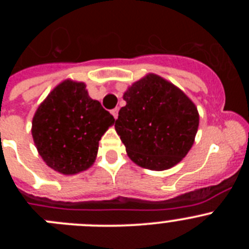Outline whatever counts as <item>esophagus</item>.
<instances>
[{
	"label": "esophagus",
	"instance_id": "1",
	"mask_svg": "<svg viewBox=\"0 0 249 249\" xmlns=\"http://www.w3.org/2000/svg\"><path fill=\"white\" fill-rule=\"evenodd\" d=\"M111 113H112V116H113L114 118H117V117H118V108H114V109H112V111H111Z\"/></svg>",
	"mask_w": 249,
	"mask_h": 249
}]
</instances>
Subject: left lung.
Segmentation results:
<instances>
[{"label": "left lung", "instance_id": "8db88e82", "mask_svg": "<svg viewBox=\"0 0 249 249\" xmlns=\"http://www.w3.org/2000/svg\"><path fill=\"white\" fill-rule=\"evenodd\" d=\"M114 128L136 164L152 171L176 166L195 142L199 114L184 92L149 73L128 87Z\"/></svg>", "mask_w": 249, "mask_h": 249}]
</instances>
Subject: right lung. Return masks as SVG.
Listing matches in <instances>:
<instances>
[{"instance_id":"obj_1","label":"right lung","mask_w":249,"mask_h":249,"mask_svg":"<svg viewBox=\"0 0 249 249\" xmlns=\"http://www.w3.org/2000/svg\"><path fill=\"white\" fill-rule=\"evenodd\" d=\"M114 123L83 82L66 80L50 92L32 120V137L46 164L62 175H76L93 164L98 142Z\"/></svg>"}]
</instances>
